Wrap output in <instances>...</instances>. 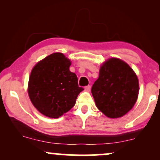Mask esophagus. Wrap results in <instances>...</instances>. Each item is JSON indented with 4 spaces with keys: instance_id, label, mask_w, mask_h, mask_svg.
<instances>
[{
    "instance_id": "esophagus-1",
    "label": "esophagus",
    "mask_w": 160,
    "mask_h": 160,
    "mask_svg": "<svg viewBox=\"0 0 160 160\" xmlns=\"http://www.w3.org/2000/svg\"><path fill=\"white\" fill-rule=\"evenodd\" d=\"M91 89V86L90 85H88V86L85 87V90L86 91H89V89Z\"/></svg>"
}]
</instances>
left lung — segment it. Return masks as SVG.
<instances>
[{
	"label": "left lung",
	"mask_w": 160,
	"mask_h": 160,
	"mask_svg": "<svg viewBox=\"0 0 160 160\" xmlns=\"http://www.w3.org/2000/svg\"><path fill=\"white\" fill-rule=\"evenodd\" d=\"M98 108L109 118L123 117L137 101L138 79L130 65L110 58L100 66L99 77L91 89Z\"/></svg>",
	"instance_id": "left-lung-1"
}]
</instances>
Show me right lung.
I'll return each instance as SVG.
<instances>
[{"mask_svg":"<svg viewBox=\"0 0 160 160\" xmlns=\"http://www.w3.org/2000/svg\"><path fill=\"white\" fill-rule=\"evenodd\" d=\"M71 60L56 52L39 61L32 69L28 95L39 112L49 118H59L71 110L84 89L70 71Z\"/></svg>","mask_w":160,"mask_h":160,"instance_id":"add662e5","label":"right lung"}]
</instances>
